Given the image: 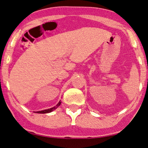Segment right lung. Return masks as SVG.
<instances>
[{"instance_id": "1", "label": "right lung", "mask_w": 148, "mask_h": 148, "mask_svg": "<svg viewBox=\"0 0 148 148\" xmlns=\"http://www.w3.org/2000/svg\"><path fill=\"white\" fill-rule=\"evenodd\" d=\"M61 104V102H60V101L58 103L57 105H56V106L53 107L52 108H50V109H45V110H43V111H36L35 112H36V113H42V114H44V113H49V112H51L53 111L54 110L57 109V108L60 106V105Z\"/></svg>"}]
</instances>
